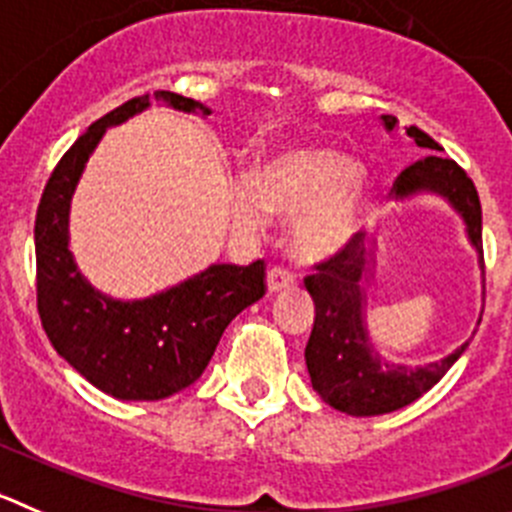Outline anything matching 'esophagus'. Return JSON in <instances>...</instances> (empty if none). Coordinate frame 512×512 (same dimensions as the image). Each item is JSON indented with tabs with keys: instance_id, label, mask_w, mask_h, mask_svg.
<instances>
[{
	"instance_id": "esophagus-1",
	"label": "esophagus",
	"mask_w": 512,
	"mask_h": 512,
	"mask_svg": "<svg viewBox=\"0 0 512 512\" xmlns=\"http://www.w3.org/2000/svg\"><path fill=\"white\" fill-rule=\"evenodd\" d=\"M295 283V275L288 270V267H270L267 270V290L270 293H278V290L290 288Z\"/></svg>"
}]
</instances>
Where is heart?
I'll use <instances>...</instances> for the list:
<instances>
[{"label":"heart","instance_id":"1","mask_svg":"<svg viewBox=\"0 0 512 512\" xmlns=\"http://www.w3.org/2000/svg\"><path fill=\"white\" fill-rule=\"evenodd\" d=\"M267 214L298 219L295 245L303 257H328L351 245L371 219L369 191L356 161L336 148H290L262 161L250 184L232 197V222L260 232Z\"/></svg>","mask_w":512,"mask_h":512}]
</instances>
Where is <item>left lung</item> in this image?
<instances>
[{
	"label": "left lung",
	"mask_w": 512,
	"mask_h": 512,
	"mask_svg": "<svg viewBox=\"0 0 512 512\" xmlns=\"http://www.w3.org/2000/svg\"><path fill=\"white\" fill-rule=\"evenodd\" d=\"M381 118L386 131H394L396 118ZM407 133L417 146L439 151V143L422 128L409 126ZM419 191H432L452 204V209L465 219L467 237L482 262V209L467 171L452 159H442L437 154L424 156L407 166L394 181L396 199L414 197ZM366 275H369V252L358 234L351 245L318 262L315 275L305 278V288L315 303L313 331L305 346L310 384L326 404L353 417L389 414L417 401L450 371V366L470 346V341L462 343L447 358L419 369L386 364L381 353L371 346L366 331V298L361 288Z\"/></svg>",
	"instance_id": "8db88e82"
}]
</instances>
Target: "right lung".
Returning a JSON list of instances; mask_svg holds the SVG:
<instances>
[{
    "mask_svg": "<svg viewBox=\"0 0 512 512\" xmlns=\"http://www.w3.org/2000/svg\"><path fill=\"white\" fill-rule=\"evenodd\" d=\"M176 111L209 116L197 100L156 90ZM151 105L138 95L93 123L57 161L42 191L35 219L37 310L47 338L80 376L126 401H159L186 389L212 361L224 328L265 295V262L247 267L212 265L194 278L143 300L98 293L80 275L68 250L70 199L85 161L103 138Z\"/></svg>",
    "mask_w": 512,
    "mask_h": 512,
    "instance_id": "add662e5",
    "label": "right lung"
}]
</instances>
